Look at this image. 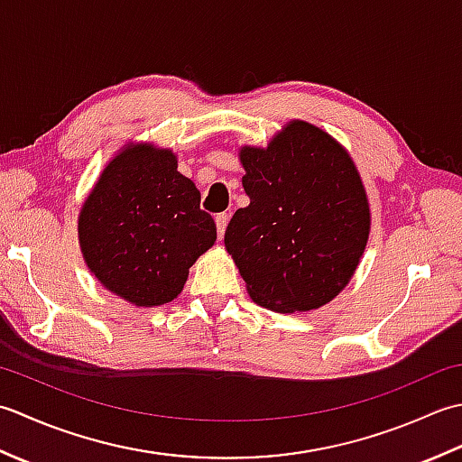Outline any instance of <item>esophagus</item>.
Returning <instances> with one entry per match:
<instances>
[{"label": "esophagus", "mask_w": 462, "mask_h": 462, "mask_svg": "<svg viewBox=\"0 0 462 462\" xmlns=\"http://www.w3.org/2000/svg\"><path fill=\"white\" fill-rule=\"evenodd\" d=\"M227 223H229V215L227 213H221L215 217V225H217V237L223 239L225 229H227Z\"/></svg>", "instance_id": "1"}]
</instances>
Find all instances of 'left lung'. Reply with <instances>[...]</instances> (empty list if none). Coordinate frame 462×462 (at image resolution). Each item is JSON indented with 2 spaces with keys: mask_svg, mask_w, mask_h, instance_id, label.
<instances>
[{
  "mask_svg": "<svg viewBox=\"0 0 462 462\" xmlns=\"http://www.w3.org/2000/svg\"><path fill=\"white\" fill-rule=\"evenodd\" d=\"M249 205L225 231L249 297L277 313L333 300L359 267L371 231L366 191L351 155L327 131L293 119L267 147L245 145Z\"/></svg>",
  "mask_w": 462,
  "mask_h": 462,
  "instance_id": "left-lung-1",
  "label": "left lung"
}]
</instances>
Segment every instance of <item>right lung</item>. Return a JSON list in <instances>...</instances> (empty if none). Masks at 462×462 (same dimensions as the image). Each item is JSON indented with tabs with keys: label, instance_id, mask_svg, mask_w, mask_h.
Listing matches in <instances>:
<instances>
[{
	"label": "right lung",
	"instance_id": "right-lung-1",
	"mask_svg": "<svg viewBox=\"0 0 462 462\" xmlns=\"http://www.w3.org/2000/svg\"><path fill=\"white\" fill-rule=\"evenodd\" d=\"M199 201L195 183L177 171L171 149L125 145L81 205L78 235L89 271L131 305L173 300L189 267L217 239Z\"/></svg>",
	"mask_w": 462,
	"mask_h": 462
}]
</instances>
